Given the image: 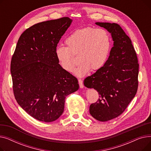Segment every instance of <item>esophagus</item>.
Returning <instances> with one entry per match:
<instances>
[{"mask_svg":"<svg viewBox=\"0 0 151 151\" xmlns=\"http://www.w3.org/2000/svg\"><path fill=\"white\" fill-rule=\"evenodd\" d=\"M78 83H79V84H80V87L81 88H84V84L83 83V81L81 80H80V79H79L78 80Z\"/></svg>","mask_w":151,"mask_h":151,"instance_id":"obj_1","label":"esophagus"}]
</instances>
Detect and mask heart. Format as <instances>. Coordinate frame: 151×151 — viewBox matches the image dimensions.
I'll list each match as a JSON object with an SVG mask.
<instances>
[{
	"label": "heart",
	"mask_w": 151,
	"mask_h": 151,
	"mask_svg": "<svg viewBox=\"0 0 151 151\" xmlns=\"http://www.w3.org/2000/svg\"><path fill=\"white\" fill-rule=\"evenodd\" d=\"M67 46H58L55 55L62 69L72 72L79 57L80 65L75 74L82 77L91 69L96 71L106 62L112 47V39L105 29L86 27L71 33L65 40Z\"/></svg>",
	"instance_id": "1"
}]
</instances>
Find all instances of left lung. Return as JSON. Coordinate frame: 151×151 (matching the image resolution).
<instances>
[{
    "instance_id": "8db88e82",
    "label": "left lung",
    "mask_w": 151,
    "mask_h": 151,
    "mask_svg": "<svg viewBox=\"0 0 151 151\" xmlns=\"http://www.w3.org/2000/svg\"><path fill=\"white\" fill-rule=\"evenodd\" d=\"M111 34L114 41L108 59L84 84L99 94L89 107L91 116L105 122L120 116L134 97L138 86L139 63L130 38L116 23L96 22Z\"/></svg>"
}]
</instances>
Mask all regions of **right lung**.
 <instances>
[{
    "label": "right lung",
    "mask_w": 151,
    "mask_h": 151,
    "mask_svg": "<svg viewBox=\"0 0 151 151\" xmlns=\"http://www.w3.org/2000/svg\"><path fill=\"white\" fill-rule=\"evenodd\" d=\"M72 21L68 17L39 22L21 35L11 60L15 99L30 116L57 120L68 95L79 89L77 78L61 67L55 50Z\"/></svg>",
    "instance_id": "obj_1"
}]
</instances>
